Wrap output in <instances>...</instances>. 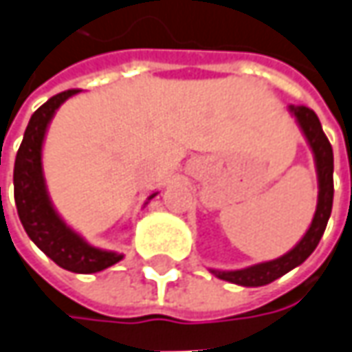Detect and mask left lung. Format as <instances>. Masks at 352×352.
I'll use <instances>...</instances> for the list:
<instances>
[{"mask_svg":"<svg viewBox=\"0 0 352 352\" xmlns=\"http://www.w3.org/2000/svg\"><path fill=\"white\" fill-rule=\"evenodd\" d=\"M288 111L296 118L298 126L302 130L304 138L308 142L309 150L314 153L316 162V173H318V206L311 218V224L306 230V234L298 241L294 248L288 253L280 255L278 259L257 263L245 269L237 271H220V269H210V273L222 280L234 283L239 286H265L280 278L288 271L296 269L314 253L318 248L321 236L325 232L327 220L331 216V206H333V150L327 136L323 134V128L318 115L304 107V104H288Z\"/></svg>","mask_w":352,"mask_h":352,"instance_id":"1","label":"left lung"}]
</instances>
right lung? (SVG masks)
Segmentation results:
<instances>
[{"label":"right lung","mask_w":352,"mask_h":352,"mask_svg":"<svg viewBox=\"0 0 352 352\" xmlns=\"http://www.w3.org/2000/svg\"><path fill=\"white\" fill-rule=\"evenodd\" d=\"M79 89L58 93L34 111L21 142L15 169H13V187L15 204L21 224L32 243L54 261L58 267L72 273H99L122 259V253L93 248L76 230L64 222V218L54 208L43 169V144L46 130L50 126L56 111L66 103L69 97L78 95ZM157 192H152V200Z\"/></svg>","instance_id":"obj_1"}]
</instances>
